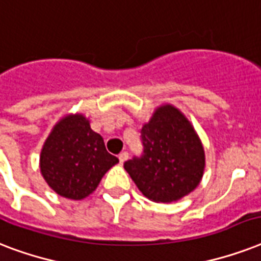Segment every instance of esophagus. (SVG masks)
<instances>
[{
  "instance_id": "1",
  "label": "esophagus",
  "mask_w": 261,
  "mask_h": 261,
  "mask_svg": "<svg viewBox=\"0 0 261 261\" xmlns=\"http://www.w3.org/2000/svg\"><path fill=\"white\" fill-rule=\"evenodd\" d=\"M118 159H119V163L123 164L127 159H128V153H127V151H122V153L118 155Z\"/></svg>"
}]
</instances>
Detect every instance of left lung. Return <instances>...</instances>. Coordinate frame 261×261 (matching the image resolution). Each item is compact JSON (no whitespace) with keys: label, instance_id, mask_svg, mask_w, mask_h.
Returning <instances> with one entry per match:
<instances>
[{"label":"left lung","instance_id":"obj_1","mask_svg":"<svg viewBox=\"0 0 261 261\" xmlns=\"http://www.w3.org/2000/svg\"><path fill=\"white\" fill-rule=\"evenodd\" d=\"M142 153L124 163L139 191L154 202H173L198 187L204 151L186 116L172 106L155 111L141 130Z\"/></svg>","mask_w":261,"mask_h":261}]
</instances>
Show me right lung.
<instances>
[{
    "instance_id": "right-lung-1",
    "label": "right lung",
    "mask_w": 261,
    "mask_h": 261,
    "mask_svg": "<svg viewBox=\"0 0 261 261\" xmlns=\"http://www.w3.org/2000/svg\"><path fill=\"white\" fill-rule=\"evenodd\" d=\"M118 163L83 115L62 119L40 154V171L47 184L63 198L74 200L92 194L106 172Z\"/></svg>"
}]
</instances>
